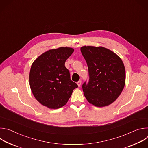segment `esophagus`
I'll use <instances>...</instances> for the list:
<instances>
[{
	"instance_id": "esophagus-1",
	"label": "esophagus",
	"mask_w": 148,
	"mask_h": 148,
	"mask_svg": "<svg viewBox=\"0 0 148 148\" xmlns=\"http://www.w3.org/2000/svg\"><path fill=\"white\" fill-rule=\"evenodd\" d=\"M77 85H78V86L79 87L80 86H81V80H79V81H78L77 82Z\"/></svg>"
}]
</instances>
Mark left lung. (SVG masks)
<instances>
[{"instance_id":"left-lung-1","label":"left lung","mask_w":148,"mask_h":148,"mask_svg":"<svg viewBox=\"0 0 148 148\" xmlns=\"http://www.w3.org/2000/svg\"><path fill=\"white\" fill-rule=\"evenodd\" d=\"M81 53L88 66L89 81L82 84L84 96L91 104L102 107L114 102L125 84V69L121 58L103 47L83 46Z\"/></svg>"}]
</instances>
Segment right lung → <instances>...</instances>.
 I'll use <instances>...</instances> for the list:
<instances>
[{"label": "right lung", "mask_w": 148, "mask_h": 148, "mask_svg": "<svg viewBox=\"0 0 148 148\" xmlns=\"http://www.w3.org/2000/svg\"><path fill=\"white\" fill-rule=\"evenodd\" d=\"M74 50L61 47L40 55L33 62L29 82L35 98L44 106L57 109L65 105L77 84L71 80L65 62Z\"/></svg>", "instance_id": "obj_1"}]
</instances>
